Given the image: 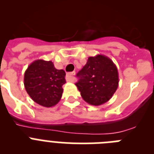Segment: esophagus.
Instances as JSON below:
<instances>
[{"instance_id":"1","label":"esophagus","mask_w":154,"mask_h":154,"mask_svg":"<svg viewBox=\"0 0 154 154\" xmlns=\"http://www.w3.org/2000/svg\"><path fill=\"white\" fill-rule=\"evenodd\" d=\"M75 74V72H69L67 75H66V80L69 82H72L73 81V76Z\"/></svg>"}]
</instances>
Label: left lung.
I'll return each instance as SVG.
<instances>
[{
    "instance_id": "8db88e82",
    "label": "left lung",
    "mask_w": 154,
    "mask_h": 154,
    "mask_svg": "<svg viewBox=\"0 0 154 154\" xmlns=\"http://www.w3.org/2000/svg\"><path fill=\"white\" fill-rule=\"evenodd\" d=\"M75 83L82 99L93 106L109 100L119 85L117 68L108 57L97 55L89 57L86 64L77 73Z\"/></svg>"
}]
</instances>
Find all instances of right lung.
I'll list each match as a JSON object with an SVG mask.
<instances>
[{
    "instance_id": "1",
    "label": "right lung",
    "mask_w": 154,
    "mask_h": 154,
    "mask_svg": "<svg viewBox=\"0 0 154 154\" xmlns=\"http://www.w3.org/2000/svg\"><path fill=\"white\" fill-rule=\"evenodd\" d=\"M63 69H57L51 61L36 60L24 72V84L30 97L38 104L51 107L62 96V85L66 82Z\"/></svg>"
}]
</instances>
